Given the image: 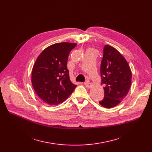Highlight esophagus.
<instances>
[{"label":"esophagus","instance_id":"obj_1","mask_svg":"<svg viewBox=\"0 0 152 152\" xmlns=\"http://www.w3.org/2000/svg\"><path fill=\"white\" fill-rule=\"evenodd\" d=\"M84 85L87 87H91V83H89V82H86V83H84Z\"/></svg>","mask_w":152,"mask_h":152}]
</instances>
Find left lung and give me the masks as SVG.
<instances>
[{"mask_svg":"<svg viewBox=\"0 0 152 152\" xmlns=\"http://www.w3.org/2000/svg\"><path fill=\"white\" fill-rule=\"evenodd\" d=\"M100 74L104 84V99L99 102L105 108H111L126 97L131 85V68L123 56L114 47L106 45L103 49Z\"/></svg>","mask_w":152,"mask_h":152,"instance_id":"obj_1","label":"left lung"}]
</instances>
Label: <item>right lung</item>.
I'll use <instances>...</instances> for the list:
<instances>
[{"label":"right lung","instance_id":"add662e5","mask_svg":"<svg viewBox=\"0 0 152 152\" xmlns=\"http://www.w3.org/2000/svg\"><path fill=\"white\" fill-rule=\"evenodd\" d=\"M75 43L60 42L45 49L37 58L32 70L31 83L39 96L50 105L65 101L77 86L69 79L67 61Z\"/></svg>","mask_w":152,"mask_h":152}]
</instances>
